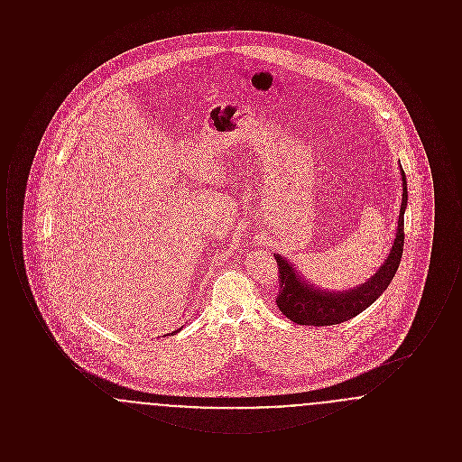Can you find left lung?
I'll return each instance as SVG.
<instances>
[{
  "label": "left lung",
  "mask_w": 462,
  "mask_h": 462,
  "mask_svg": "<svg viewBox=\"0 0 462 462\" xmlns=\"http://www.w3.org/2000/svg\"><path fill=\"white\" fill-rule=\"evenodd\" d=\"M402 181H403V194H402V206L398 217V228H396L393 247L381 264V268L374 273L365 284L350 289L346 292H326L307 284L292 268V264L279 254L275 262L279 266V294H277V307L286 315L289 320L300 326H334L345 320H350L355 315L362 313L365 308L371 307L374 301L386 291L390 282L395 277L400 258L403 253V213L407 208V181L405 173L402 170Z\"/></svg>",
  "instance_id": "8db88e82"
}]
</instances>
